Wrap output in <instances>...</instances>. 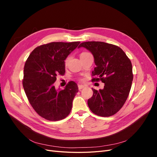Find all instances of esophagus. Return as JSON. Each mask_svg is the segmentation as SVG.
<instances>
[{
    "label": "esophagus",
    "instance_id": "34e87169",
    "mask_svg": "<svg viewBox=\"0 0 157 157\" xmlns=\"http://www.w3.org/2000/svg\"><path fill=\"white\" fill-rule=\"evenodd\" d=\"M78 90H81V89L84 88L85 87V86H84V85H82V84H78Z\"/></svg>",
    "mask_w": 157,
    "mask_h": 157
}]
</instances>
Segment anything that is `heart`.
<instances>
[{
	"mask_svg": "<svg viewBox=\"0 0 157 157\" xmlns=\"http://www.w3.org/2000/svg\"><path fill=\"white\" fill-rule=\"evenodd\" d=\"M89 53L88 52H82V53H80V58H82V57H84V56H85L86 55H87V54H88ZM70 56H67V58H66L65 59V60H64V65L65 66H67V65H68V63H69V60H70Z\"/></svg>",
	"mask_w": 157,
	"mask_h": 157,
	"instance_id": "b5f03b06",
	"label": "heart"
}]
</instances>
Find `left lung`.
<instances>
[{
	"label": "left lung",
	"instance_id": "1",
	"mask_svg": "<svg viewBox=\"0 0 157 157\" xmlns=\"http://www.w3.org/2000/svg\"><path fill=\"white\" fill-rule=\"evenodd\" d=\"M93 54L96 67L92 71V81L105 83L104 88H92L93 96L88 100L90 110L100 117H110L124 105L129 95L133 80L132 65L120 47L103 42H82Z\"/></svg>",
	"mask_w": 157,
	"mask_h": 157
}]
</instances>
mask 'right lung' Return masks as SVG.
Returning <instances> with one entry per match:
<instances>
[{"label": "right lung", "instance_id": "obj_1", "mask_svg": "<svg viewBox=\"0 0 157 157\" xmlns=\"http://www.w3.org/2000/svg\"><path fill=\"white\" fill-rule=\"evenodd\" d=\"M79 44L78 41L42 44L33 50L25 61L23 89L34 110L46 120H62L71 111L77 84L70 81L63 90H56L54 84L57 76L64 75V60Z\"/></svg>", "mask_w": 157, "mask_h": 157}]
</instances>
